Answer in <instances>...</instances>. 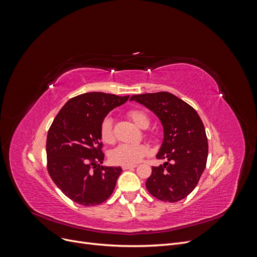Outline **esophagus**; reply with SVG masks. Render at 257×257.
<instances>
[{"label":"esophagus","mask_w":257,"mask_h":257,"mask_svg":"<svg viewBox=\"0 0 257 257\" xmlns=\"http://www.w3.org/2000/svg\"><path fill=\"white\" fill-rule=\"evenodd\" d=\"M137 165H124L122 166V169L123 170H127V169H134Z\"/></svg>","instance_id":"esophagus-1"}]
</instances>
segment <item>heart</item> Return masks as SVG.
I'll use <instances>...</instances> for the list:
<instances>
[{"instance_id": "heart-1", "label": "heart", "mask_w": 257, "mask_h": 257, "mask_svg": "<svg viewBox=\"0 0 257 257\" xmlns=\"http://www.w3.org/2000/svg\"><path fill=\"white\" fill-rule=\"evenodd\" d=\"M127 116L133 121L138 127L147 128L149 126V118L148 115L138 109L130 110L127 112ZM99 136L102 142L105 144H112L114 142V134L112 122L109 118H105L99 127ZM150 153L149 147L144 144L138 145H127L122 144L110 152L109 158L112 163L116 165H135L141 162L144 158H146Z\"/></svg>"}]
</instances>
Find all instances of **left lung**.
Returning <instances> with one entry per match:
<instances>
[{"label": "left lung", "instance_id": "1", "mask_svg": "<svg viewBox=\"0 0 257 257\" xmlns=\"http://www.w3.org/2000/svg\"><path fill=\"white\" fill-rule=\"evenodd\" d=\"M133 99L157 114L164 127L157 159L167 162L152 167L146 188L155 198L176 203L195 189L205 170L208 139L204 123L192 106L169 92L133 95Z\"/></svg>", "mask_w": 257, "mask_h": 257}]
</instances>
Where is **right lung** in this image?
<instances>
[{"mask_svg": "<svg viewBox=\"0 0 257 257\" xmlns=\"http://www.w3.org/2000/svg\"><path fill=\"white\" fill-rule=\"evenodd\" d=\"M130 95L89 92L71 98L49 127L46 143L52 181L75 203L90 207L110 197L121 167L102 166L105 155L99 127L107 113Z\"/></svg>", "mask_w": 257, "mask_h": 257, "instance_id": "right-lung-1", "label": "right lung"}]
</instances>
